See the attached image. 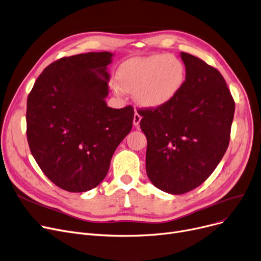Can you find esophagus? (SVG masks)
Instances as JSON below:
<instances>
[{
	"label": "esophagus",
	"instance_id": "1",
	"mask_svg": "<svg viewBox=\"0 0 261 261\" xmlns=\"http://www.w3.org/2000/svg\"><path fill=\"white\" fill-rule=\"evenodd\" d=\"M141 119H142L141 115L139 114L138 112H135L134 117H133V124H134L135 127H139V124H140V122H141Z\"/></svg>",
	"mask_w": 261,
	"mask_h": 261
}]
</instances>
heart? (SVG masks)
Listing matches in <instances>:
<instances>
[{
    "instance_id": "heart-1",
    "label": "heart",
    "mask_w": 261,
    "mask_h": 261,
    "mask_svg": "<svg viewBox=\"0 0 261 261\" xmlns=\"http://www.w3.org/2000/svg\"><path fill=\"white\" fill-rule=\"evenodd\" d=\"M186 75V66L181 60L161 53L126 61L120 65L116 77L124 92L134 93L139 105L155 109L171 102L179 94Z\"/></svg>"
}]
</instances>
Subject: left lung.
I'll return each instance as SVG.
<instances>
[{"mask_svg":"<svg viewBox=\"0 0 261 261\" xmlns=\"http://www.w3.org/2000/svg\"><path fill=\"white\" fill-rule=\"evenodd\" d=\"M186 82L167 105L143 109L146 172L154 187L179 195L200 186L222 160L230 140L234 101L219 70L181 52Z\"/></svg>","mask_w":261,"mask_h":261,"instance_id":"left-lung-1","label":"left lung"}]
</instances>
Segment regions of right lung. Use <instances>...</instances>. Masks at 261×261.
I'll list each match as a JSON object with an SVG mask.
<instances>
[{"label": "right lung", "instance_id": "add662e5", "mask_svg": "<svg viewBox=\"0 0 261 261\" xmlns=\"http://www.w3.org/2000/svg\"><path fill=\"white\" fill-rule=\"evenodd\" d=\"M110 52L50 64L28 97L27 137L37 164L59 188L80 193L106 178L111 159L131 131L134 110L109 108Z\"/></svg>", "mask_w": 261, "mask_h": 261}]
</instances>
